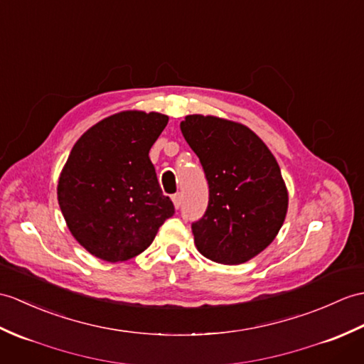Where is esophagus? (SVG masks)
<instances>
[{
    "label": "esophagus",
    "mask_w": 364,
    "mask_h": 364,
    "mask_svg": "<svg viewBox=\"0 0 364 364\" xmlns=\"http://www.w3.org/2000/svg\"><path fill=\"white\" fill-rule=\"evenodd\" d=\"M172 201H173V205H175V208L178 209V208H181V205H183V193H175V196L172 197Z\"/></svg>",
    "instance_id": "esophagus-1"
}]
</instances>
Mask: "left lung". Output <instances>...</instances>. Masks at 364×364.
Masks as SVG:
<instances>
[{"instance_id":"8db88e82","label":"left lung","mask_w":364,"mask_h":364,"mask_svg":"<svg viewBox=\"0 0 364 364\" xmlns=\"http://www.w3.org/2000/svg\"><path fill=\"white\" fill-rule=\"evenodd\" d=\"M180 127L209 186L206 213L192 223L197 250L218 264L248 262L274 240L289 208L276 158L237 122L191 114Z\"/></svg>"}]
</instances>
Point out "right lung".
I'll return each mask as SVG.
<instances>
[{
  "label": "right lung",
  "mask_w": 364,
  "mask_h": 364,
  "mask_svg": "<svg viewBox=\"0 0 364 364\" xmlns=\"http://www.w3.org/2000/svg\"><path fill=\"white\" fill-rule=\"evenodd\" d=\"M167 122L161 113L121 112L74 144L57 197L74 239L92 256L124 262L141 255L175 214L149 158Z\"/></svg>",
  "instance_id": "1"
}]
</instances>
